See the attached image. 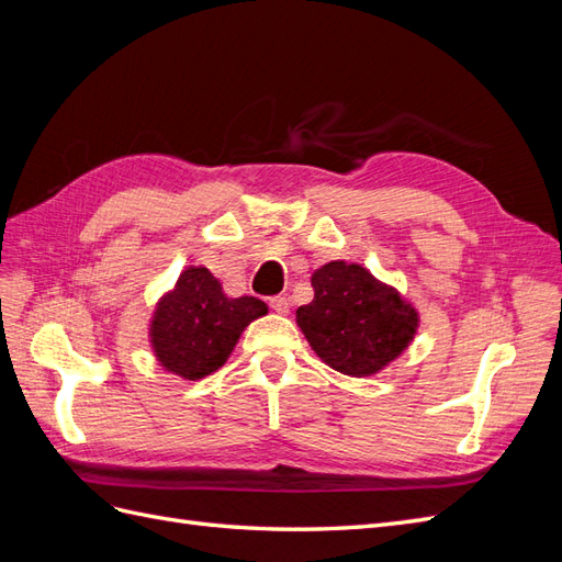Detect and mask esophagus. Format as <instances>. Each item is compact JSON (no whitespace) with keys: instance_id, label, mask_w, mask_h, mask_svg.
Listing matches in <instances>:
<instances>
[{"instance_id":"esophagus-1","label":"esophagus","mask_w":562,"mask_h":562,"mask_svg":"<svg viewBox=\"0 0 562 562\" xmlns=\"http://www.w3.org/2000/svg\"><path fill=\"white\" fill-rule=\"evenodd\" d=\"M269 307L274 310L277 314H283V316H285L288 312H291V302H288V297H281V295H279V297H271V300H269Z\"/></svg>"}]
</instances>
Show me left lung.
<instances>
[{"label": "left lung", "mask_w": 562, "mask_h": 562, "mask_svg": "<svg viewBox=\"0 0 562 562\" xmlns=\"http://www.w3.org/2000/svg\"><path fill=\"white\" fill-rule=\"evenodd\" d=\"M314 300L295 312L318 359L349 378L378 375L411 347L419 314L394 285L356 262L335 260L312 274Z\"/></svg>", "instance_id": "1"}]
</instances>
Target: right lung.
<instances>
[{
  "mask_svg": "<svg viewBox=\"0 0 562 562\" xmlns=\"http://www.w3.org/2000/svg\"><path fill=\"white\" fill-rule=\"evenodd\" d=\"M267 314L258 297H227L206 267H187L149 321V345L159 366L182 380L223 368L241 333Z\"/></svg>",
  "mask_w": 562,
  "mask_h": 562,
  "instance_id": "obj_1",
  "label": "right lung"
}]
</instances>
